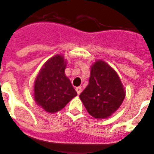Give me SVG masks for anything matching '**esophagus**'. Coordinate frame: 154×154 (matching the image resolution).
Wrapping results in <instances>:
<instances>
[{
    "mask_svg": "<svg viewBox=\"0 0 154 154\" xmlns=\"http://www.w3.org/2000/svg\"><path fill=\"white\" fill-rule=\"evenodd\" d=\"M82 88L81 86L76 87V88H75V91H77V94H79L80 93L82 92Z\"/></svg>",
    "mask_w": 154,
    "mask_h": 154,
    "instance_id": "34e87169",
    "label": "esophagus"
}]
</instances>
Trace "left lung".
I'll use <instances>...</instances> for the list:
<instances>
[{"mask_svg":"<svg viewBox=\"0 0 154 154\" xmlns=\"http://www.w3.org/2000/svg\"><path fill=\"white\" fill-rule=\"evenodd\" d=\"M79 98L90 115L106 118L121 106L125 91L116 72L105 62L98 60L91 66L89 82Z\"/></svg>","mask_w":154,"mask_h":154,"instance_id":"8db88e82","label":"left lung"}]
</instances>
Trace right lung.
I'll return each mask as SVG.
<instances>
[{
  "instance_id": "right-lung-1",
  "label": "right lung",
  "mask_w": 154,
  "mask_h": 154,
  "mask_svg": "<svg viewBox=\"0 0 154 154\" xmlns=\"http://www.w3.org/2000/svg\"><path fill=\"white\" fill-rule=\"evenodd\" d=\"M66 66L63 56L56 55L45 63L35 80L34 99L46 112L60 111L77 95L65 75Z\"/></svg>"
}]
</instances>
